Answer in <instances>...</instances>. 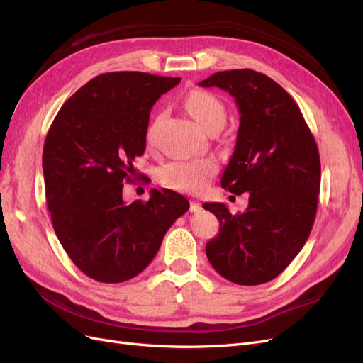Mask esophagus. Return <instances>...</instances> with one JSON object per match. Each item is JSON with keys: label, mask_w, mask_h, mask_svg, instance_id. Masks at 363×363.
Wrapping results in <instances>:
<instances>
[{"label": "esophagus", "mask_w": 363, "mask_h": 363, "mask_svg": "<svg viewBox=\"0 0 363 363\" xmlns=\"http://www.w3.org/2000/svg\"><path fill=\"white\" fill-rule=\"evenodd\" d=\"M202 210V205L198 201H191L190 202V211L191 213H199Z\"/></svg>", "instance_id": "34e87169"}]
</instances>
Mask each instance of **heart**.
<instances>
[{
  "label": "heart",
  "mask_w": 363,
  "mask_h": 363,
  "mask_svg": "<svg viewBox=\"0 0 363 363\" xmlns=\"http://www.w3.org/2000/svg\"><path fill=\"white\" fill-rule=\"evenodd\" d=\"M185 106L201 126L210 132L213 129H222L226 123V109L219 99L206 91H193L185 100ZM152 128L147 132V141L152 140ZM217 167L210 160L194 161H174L160 170V181L167 189L199 193L213 178Z\"/></svg>",
  "instance_id": "obj_1"
}]
</instances>
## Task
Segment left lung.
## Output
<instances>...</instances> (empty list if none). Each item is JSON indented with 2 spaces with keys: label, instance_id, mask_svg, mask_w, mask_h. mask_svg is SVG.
Here are the masks:
<instances>
[{
  "label": "left lung",
  "instance_id": "obj_1",
  "mask_svg": "<svg viewBox=\"0 0 363 363\" xmlns=\"http://www.w3.org/2000/svg\"><path fill=\"white\" fill-rule=\"evenodd\" d=\"M234 97L240 126L222 187L250 193L243 213L203 203L220 230L206 257L223 278L242 286L271 281L303 250L315 222L320 187L316 141L294 99L254 69L220 71L199 82Z\"/></svg>",
  "mask_w": 363,
  "mask_h": 363
}]
</instances>
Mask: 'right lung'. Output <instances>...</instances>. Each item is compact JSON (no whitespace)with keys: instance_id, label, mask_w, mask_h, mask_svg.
I'll return each mask as SVG.
<instances>
[{"instance_id":"right-lung-1","label":"right lung","mask_w":363,"mask_h":363,"mask_svg":"<svg viewBox=\"0 0 363 363\" xmlns=\"http://www.w3.org/2000/svg\"><path fill=\"white\" fill-rule=\"evenodd\" d=\"M179 77L105 72L72 94L44 143L47 206L60 245L100 283L128 281L157 255L174 220L190 208L182 194L153 189L147 202L123 201L132 161L146 150L150 109Z\"/></svg>"}]
</instances>
